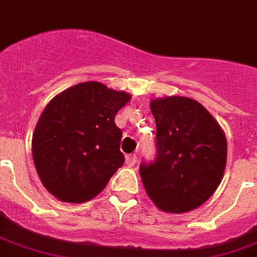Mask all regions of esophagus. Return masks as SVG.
I'll list each match as a JSON object with an SVG mask.
<instances>
[{
    "label": "esophagus",
    "mask_w": 257,
    "mask_h": 257,
    "mask_svg": "<svg viewBox=\"0 0 257 257\" xmlns=\"http://www.w3.org/2000/svg\"><path fill=\"white\" fill-rule=\"evenodd\" d=\"M136 162H137V156L135 154L128 155V156H126V166H129V167H133V166L136 164Z\"/></svg>",
    "instance_id": "esophagus-1"
}]
</instances>
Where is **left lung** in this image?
<instances>
[{
    "mask_svg": "<svg viewBox=\"0 0 257 257\" xmlns=\"http://www.w3.org/2000/svg\"><path fill=\"white\" fill-rule=\"evenodd\" d=\"M151 111L156 121V158L140 166L144 189L160 210H194L222 181L228 150L224 131L191 98H156Z\"/></svg>",
    "mask_w": 257,
    "mask_h": 257,
    "instance_id": "obj_1",
    "label": "left lung"
}]
</instances>
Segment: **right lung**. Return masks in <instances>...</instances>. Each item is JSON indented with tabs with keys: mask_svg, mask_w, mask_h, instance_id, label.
Segmentation results:
<instances>
[{
	"mask_svg": "<svg viewBox=\"0 0 257 257\" xmlns=\"http://www.w3.org/2000/svg\"><path fill=\"white\" fill-rule=\"evenodd\" d=\"M125 91L83 82L52 98L37 121L32 156L43 186L63 202L81 203L105 189L124 164L117 111Z\"/></svg>",
	"mask_w": 257,
	"mask_h": 257,
	"instance_id": "add662e5",
	"label": "right lung"
}]
</instances>
